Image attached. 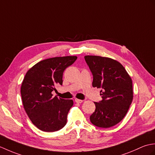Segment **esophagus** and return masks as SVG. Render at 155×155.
Here are the masks:
<instances>
[{
  "label": "esophagus",
  "mask_w": 155,
  "mask_h": 155,
  "mask_svg": "<svg viewBox=\"0 0 155 155\" xmlns=\"http://www.w3.org/2000/svg\"><path fill=\"white\" fill-rule=\"evenodd\" d=\"M75 101L78 103V104H81V103L83 102V100H81V99H75Z\"/></svg>",
  "instance_id": "34e87169"
}]
</instances>
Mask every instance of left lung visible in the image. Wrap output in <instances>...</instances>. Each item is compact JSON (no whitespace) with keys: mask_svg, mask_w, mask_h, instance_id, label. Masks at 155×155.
<instances>
[{"mask_svg":"<svg viewBox=\"0 0 155 155\" xmlns=\"http://www.w3.org/2000/svg\"><path fill=\"white\" fill-rule=\"evenodd\" d=\"M84 58L94 76L92 86L102 89V100L94 102L95 110L90 121L101 128L114 126L125 117L133 101L131 78L122 64L112 58L98 56Z\"/></svg>","mask_w":155,"mask_h":155,"instance_id":"8db88e82","label":"left lung"}]
</instances>
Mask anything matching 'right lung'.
Here are the masks:
<instances>
[{
    "label": "right lung",
    "instance_id": "1",
    "mask_svg": "<svg viewBox=\"0 0 155 155\" xmlns=\"http://www.w3.org/2000/svg\"><path fill=\"white\" fill-rule=\"evenodd\" d=\"M77 56L48 58L39 61L26 72L20 89L24 108L37 128L46 132L62 129L68 113L74 104L72 99L53 97L56 85H62L66 68Z\"/></svg>",
    "mask_w": 155,
    "mask_h": 155
}]
</instances>
